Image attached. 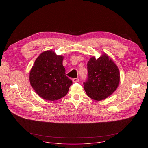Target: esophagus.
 <instances>
[{
  "label": "esophagus",
  "instance_id": "esophagus-1",
  "mask_svg": "<svg viewBox=\"0 0 148 148\" xmlns=\"http://www.w3.org/2000/svg\"><path fill=\"white\" fill-rule=\"evenodd\" d=\"M79 79L78 78H73V82H79Z\"/></svg>",
  "mask_w": 148,
  "mask_h": 148
}]
</instances>
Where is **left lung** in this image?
Wrapping results in <instances>:
<instances>
[{"mask_svg": "<svg viewBox=\"0 0 148 148\" xmlns=\"http://www.w3.org/2000/svg\"><path fill=\"white\" fill-rule=\"evenodd\" d=\"M88 78L84 82L87 95L96 101H101L111 95L118 88L120 73L117 66L107 56L96 59L90 58L87 63Z\"/></svg>", "mask_w": 148, "mask_h": 148, "instance_id": "8db88e82", "label": "left lung"}]
</instances>
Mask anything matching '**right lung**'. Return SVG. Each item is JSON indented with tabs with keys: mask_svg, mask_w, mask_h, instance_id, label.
<instances>
[{
	"mask_svg": "<svg viewBox=\"0 0 148 148\" xmlns=\"http://www.w3.org/2000/svg\"><path fill=\"white\" fill-rule=\"evenodd\" d=\"M64 57L47 50L36 60L29 75L32 87L42 98L49 101L59 99L67 94L72 81L66 75L62 66Z\"/></svg>",
	"mask_w": 148,
	"mask_h": 148,
	"instance_id": "obj_1",
	"label": "right lung"
}]
</instances>
